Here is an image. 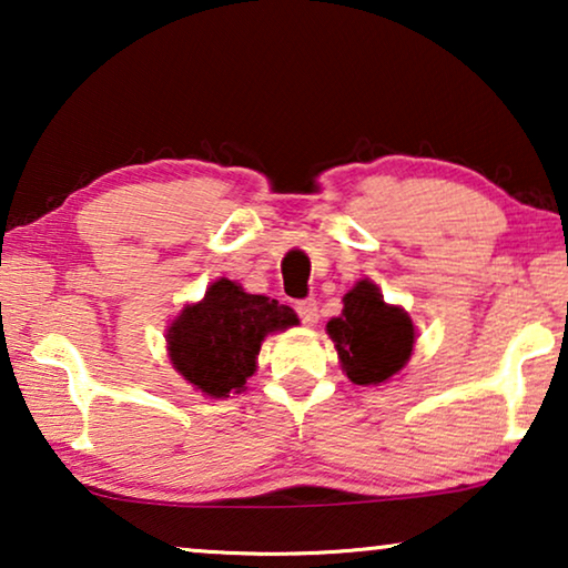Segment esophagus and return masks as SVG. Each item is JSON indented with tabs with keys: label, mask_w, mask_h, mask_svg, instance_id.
Instances as JSON below:
<instances>
[{
	"label": "esophagus",
	"mask_w": 568,
	"mask_h": 568,
	"mask_svg": "<svg viewBox=\"0 0 568 568\" xmlns=\"http://www.w3.org/2000/svg\"><path fill=\"white\" fill-rule=\"evenodd\" d=\"M297 313L305 325H315L317 323V302L315 300H302L297 302Z\"/></svg>",
	"instance_id": "obj_1"
}]
</instances>
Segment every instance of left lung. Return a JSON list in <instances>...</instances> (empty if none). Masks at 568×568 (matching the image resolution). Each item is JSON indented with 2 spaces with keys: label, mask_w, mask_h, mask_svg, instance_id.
Segmentation results:
<instances>
[{
  "label": "left lung",
  "mask_w": 568,
  "mask_h": 568,
  "mask_svg": "<svg viewBox=\"0 0 568 568\" xmlns=\"http://www.w3.org/2000/svg\"><path fill=\"white\" fill-rule=\"evenodd\" d=\"M344 310L325 325L338 364L354 385L379 387L398 377L414 354L416 328L400 305L385 302L369 278H359L344 294Z\"/></svg>",
  "instance_id": "1"
}]
</instances>
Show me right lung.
Listing matches in <instances>:
<instances>
[{
	"instance_id": "right-lung-1",
	"label": "right lung",
	"mask_w": 568,
	"mask_h": 568,
	"mask_svg": "<svg viewBox=\"0 0 568 568\" xmlns=\"http://www.w3.org/2000/svg\"><path fill=\"white\" fill-rule=\"evenodd\" d=\"M300 325L290 305L251 294L232 278H216L199 302L183 305L165 328L173 369L193 390L222 400L245 390L258 369L266 336Z\"/></svg>"
}]
</instances>
